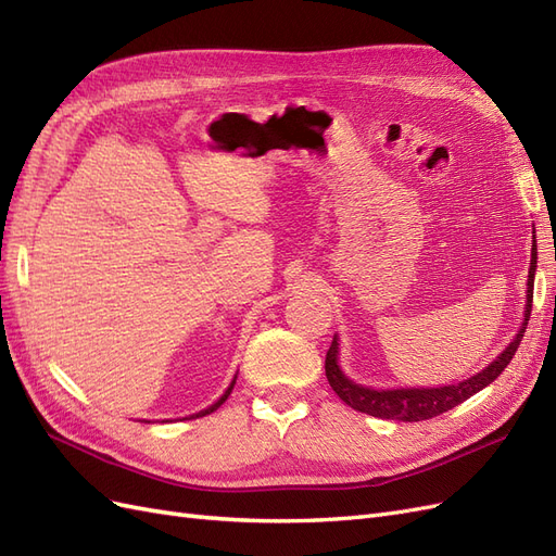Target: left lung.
I'll use <instances>...</instances> for the list:
<instances>
[{
	"label": "left lung",
	"mask_w": 556,
	"mask_h": 556,
	"mask_svg": "<svg viewBox=\"0 0 556 556\" xmlns=\"http://www.w3.org/2000/svg\"><path fill=\"white\" fill-rule=\"evenodd\" d=\"M533 276H535V241L531 250V268H529V288H527V311H525V325H521L519 333L515 336V341L501 352L498 359L492 362L484 368L482 374L473 376L470 380L457 382V384H447V387H433V390H368V387L355 384L348 380L339 364H336V355H339V343L333 341L327 350V359H325V371L327 380L331 384V390L345 401L350 408H355L359 413L382 417V419H401V422H422V419L439 417L454 406H459L466 399L478 394L482 387L494 382L503 368H506L513 359V355L519 348L521 336L527 331L529 317H531V304H533Z\"/></svg>",
	"instance_id": "8db88e82"
}]
</instances>
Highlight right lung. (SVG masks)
I'll return each instance as SVG.
<instances>
[{"label":"right lung","mask_w":556,"mask_h":556,"mask_svg":"<svg viewBox=\"0 0 556 556\" xmlns=\"http://www.w3.org/2000/svg\"><path fill=\"white\" fill-rule=\"evenodd\" d=\"M233 382H237V380H233ZM233 382H231V384H229V387H227V392H225V394H223V396H220V401H215V403H213V406H211V408H206V410H201V413H199V415H197V417H201V415H208V413H213V410H217V408H220V406H223V403H225V401H227V396H229V394H231V390H233Z\"/></svg>","instance_id":"add662e5"}]
</instances>
